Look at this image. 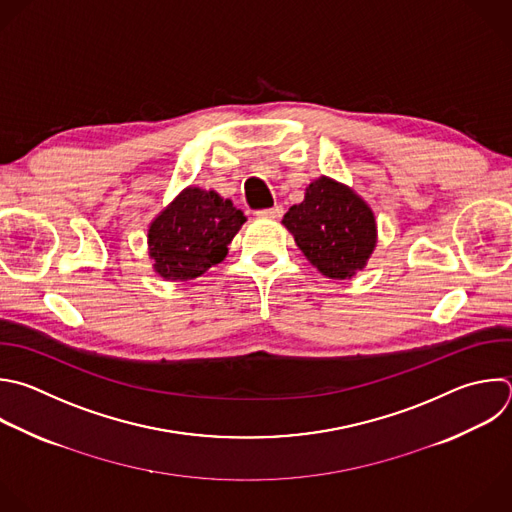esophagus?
Wrapping results in <instances>:
<instances>
[{"label":"esophagus","instance_id":"1","mask_svg":"<svg viewBox=\"0 0 512 512\" xmlns=\"http://www.w3.org/2000/svg\"><path fill=\"white\" fill-rule=\"evenodd\" d=\"M283 215V207L281 205H275L271 209H261L257 211V217H263V219H279Z\"/></svg>","mask_w":512,"mask_h":512}]
</instances>
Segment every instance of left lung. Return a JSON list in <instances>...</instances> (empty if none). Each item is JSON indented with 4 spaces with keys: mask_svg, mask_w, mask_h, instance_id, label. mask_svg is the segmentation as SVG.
<instances>
[{
    "mask_svg": "<svg viewBox=\"0 0 512 512\" xmlns=\"http://www.w3.org/2000/svg\"><path fill=\"white\" fill-rule=\"evenodd\" d=\"M283 225L307 261L329 279H350L366 267L376 247L372 209L350 187L319 177L293 205Z\"/></svg>",
    "mask_w": 512,
    "mask_h": 512,
    "instance_id": "8db88e82",
    "label": "left lung"
}]
</instances>
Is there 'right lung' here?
<instances>
[{
    "label": "right lung",
    "instance_id": "1",
    "mask_svg": "<svg viewBox=\"0 0 512 512\" xmlns=\"http://www.w3.org/2000/svg\"><path fill=\"white\" fill-rule=\"evenodd\" d=\"M243 211L215 191L185 189L148 229L154 271L166 281H189L227 257L229 243L245 223Z\"/></svg>",
    "mask_w": 512,
    "mask_h": 512
}]
</instances>
